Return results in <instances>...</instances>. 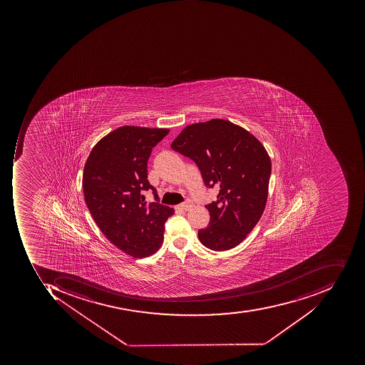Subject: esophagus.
Segmentation results:
<instances>
[{
    "mask_svg": "<svg viewBox=\"0 0 365 365\" xmlns=\"http://www.w3.org/2000/svg\"><path fill=\"white\" fill-rule=\"evenodd\" d=\"M192 206H193V202H191V200H187V202H182V204H180V205L177 206L178 210H191Z\"/></svg>",
    "mask_w": 365,
    "mask_h": 365,
    "instance_id": "esophagus-1",
    "label": "esophagus"
}]
</instances>
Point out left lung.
<instances>
[{"label":"left lung","instance_id":"left-lung-1","mask_svg":"<svg viewBox=\"0 0 365 365\" xmlns=\"http://www.w3.org/2000/svg\"><path fill=\"white\" fill-rule=\"evenodd\" d=\"M171 148L193 160L207 187H220L205 207L210 224L198 230L200 242L214 251L238 246L260 220L269 191L271 159L248 130L225 120L188 125Z\"/></svg>","mask_w":365,"mask_h":365}]
</instances>
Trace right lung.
I'll return each mask as SVG.
<instances>
[{
    "mask_svg": "<svg viewBox=\"0 0 365 365\" xmlns=\"http://www.w3.org/2000/svg\"><path fill=\"white\" fill-rule=\"evenodd\" d=\"M169 129L123 126L103 137L91 151L83 170L86 206L103 234L117 248L145 257L163 245L165 224L173 208L159 202L148 180L151 150ZM153 190L155 202H145Z\"/></svg>",
    "mask_w": 365,
    "mask_h": 365,
    "instance_id": "obj_1",
    "label": "right lung"
}]
</instances>
